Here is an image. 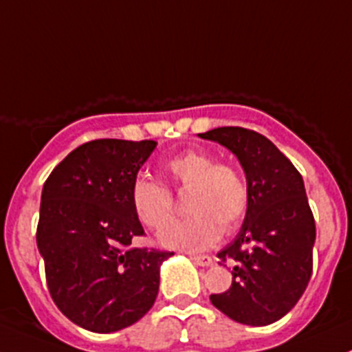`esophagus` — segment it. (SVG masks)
<instances>
[{"label": "esophagus", "mask_w": 352, "mask_h": 352, "mask_svg": "<svg viewBox=\"0 0 352 352\" xmlns=\"http://www.w3.org/2000/svg\"><path fill=\"white\" fill-rule=\"evenodd\" d=\"M190 258L196 262L197 265H202V267H208V265H212V258L209 255H196L190 254Z\"/></svg>", "instance_id": "34e87169"}]
</instances>
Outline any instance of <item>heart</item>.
Listing matches in <instances>:
<instances>
[{"label":"heart","mask_w":352,"mask_h":352,"mask_svg":"<svg viewBox=\"0 0 352 352\" xmlns=\"http://www.w3.org/2000/svg\"><path fill=\"white\" fill-rule=\"evenodd\" d=\"M170 186L186 194L189 218L163 230L165 247L204 250L225 232H233L243 221L250 206L247 177L233 163H216L208 151L184 150L165 163ZM134 214L150 230H162L173 216V197L162 184L136 177L131 186Z\"/></svg>","instance_id":"heart-1"}]
</instances>
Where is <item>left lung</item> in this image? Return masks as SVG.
I'll return each instance as SVG.
<instances>
[{
	"mask_svg": "<svg viewBox=\"0 0 352 352\" xmlns=\"http://www.w3.org/2000/svg\"><path fill=\"white\" fill-rule=\"evenodd\" d=\"M202 140L236 155L247 175L250 206L240 233L218 257L233 262L232 286L211 303L232 320L269 325L307 289L314 269L315 219L301 173L274 143L245 127H216Z\"/></svg>",
	"mask_w": 352,
	"mask_h": 352,
	"instance_id": "obj_1",
	"label": "left lung"
}]
</instances>
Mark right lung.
I'll use <instances>...</instances> for the list:
<instances>
[{
    "mask_svg": "<svg viewBox=\"0 0 352 352\" xmlns=\"http://www.w3.org/2000/svg\"><path fill=\"white\" fill-rule=\"evenodd\" d=\"M151 140H94L56 166L42 189L37 247L56 307L98 333L140 320L153 307L160 265L173 252L131 247L144 230L131 186L153 153Z\"/></svg>",
    "mask_w": 352,
    "mask_h": 352,
    "instance_id": "right-lung-1",
    "label": "right lung"
}]
</instances>
